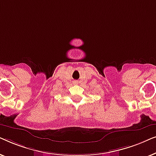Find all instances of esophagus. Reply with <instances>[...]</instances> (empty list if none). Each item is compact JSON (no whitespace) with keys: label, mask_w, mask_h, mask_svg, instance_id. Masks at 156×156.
Instances as JSON below:
<instances>
[{"label":"esophagus","mask_w":156,"mask_h":156,"mask_svg":"<svg viewBox=\"0 0 156 156\" xmlns=\"http://www.w3.org/2000/svg\"><path fill=\"white\" fill-rule=\"evenodd\" d=\"M74 83H77V82H76V81H75V82H74Z\"/></svg>","instance_id":"obj_1"}]
</instances>
